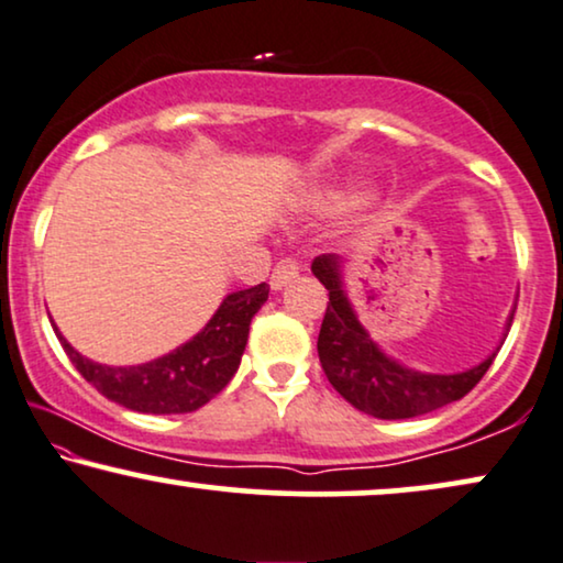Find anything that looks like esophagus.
I'll use <instances>...</instances> for the list:
<instances>
[{"label": "esophagus", "instance_id": "esophagus-1", "mask_svg": "<svg viewBox=\"0 0 563 563\" xmlns=\"http://www.w3.org/2000/svg\"><path fill=\"white\" fill-rule=\"evenodd\" d=\"M298 273H301V262L298 260H280L273 269V277H269V288L283 290L288 283H294Z\"/></svg>", "mask_w": 563, "mask_h": 563}]
</instances>
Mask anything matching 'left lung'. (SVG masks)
<instances>
[{
    "label": "left lung",
    "instance_id": "1",
    "mask_svg": "<svg viewBox=\"0 0 563 563\" xmlns=\"http://www.w3.org/2000/svg\"><path fill=\"white\" fill-rule=\"evenodd\" d=\"M342 267L340 254H319L311 262V273L329 290L317 342L319 360L329 384L340 391L342 399L371 417L409 419L463 399L484 378L499 347L463 373H422L388 357L357 321V313L344 294ZM512 317L515 311L509 313L507 329Z\"/></svg>",
    "mask_w": 563,
    "mask_h": 563
}]
</instances>
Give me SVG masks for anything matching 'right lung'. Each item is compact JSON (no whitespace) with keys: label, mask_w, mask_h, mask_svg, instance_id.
Wrapping results in <instances>:
<instances>
[{"label":"right lung","mask_w":563,"mask_h":563,"mask_svg":"<svg viewBox=\"0 0 563 563\" xmlns=\"http://www.w3.org/2000/svg\"><path fill=\"white\" fill-rule=\"evenodd\" d=\"M267 283L223 298L219 311L192 340L141 365H102L79 355L56 329L58 342L97 391L144 415H187L223 391L242 363L252 317L267 301Z\"/></svg>","instance_id":"1"}]
</instances>
